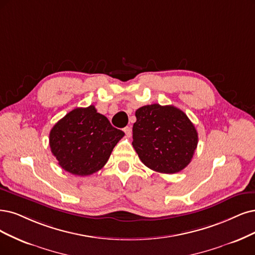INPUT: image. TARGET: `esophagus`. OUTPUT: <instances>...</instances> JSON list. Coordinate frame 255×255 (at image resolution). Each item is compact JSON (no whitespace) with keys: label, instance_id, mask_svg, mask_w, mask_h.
<instances>
[{"label":"esophagus","instance_id":"obj_1","mask_svg":"<svg viewBox=\"0 0 255 255\" xmlns=\"http://www.w3.org/2000/svg\"><path fill=\"white\" fill-rule=\"evenodd\" d=\"M124 132H125V134L127 136H131V133H132V130H131V127H129V126L125 127L124 128Z\"/></svg>","mask_w":255,"mask_h":255}]
</instances>
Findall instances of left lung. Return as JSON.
I'll use <instances>...</instances> for the list:
<instances>
[{
    "label": "left lung",
    "mask_w": 255,
    "mask_h": 255,
    "mask_svg": "<svg viewBox=\"0 0 255 255\" xmlns=\"http://www.w3.org/2000/svg\"><path fill=\"white\" fill-rule=\"evenodd\" d=\"M135 117L132 146L145 166L172 174L189 165L199 136L185 112L174 106L152 104L138 108Z\"/></svg>",
    "instance_id": "obj_1"
}]
</instances>
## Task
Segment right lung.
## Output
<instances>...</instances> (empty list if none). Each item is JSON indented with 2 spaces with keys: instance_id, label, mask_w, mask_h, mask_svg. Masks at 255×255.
Masks as SVG:
<instances>
[{
  "instance_id": "right-lung-1",
  "label": "right lung",
  "mask_w": 255,
  "mask_h": 255,
  "mask_svg": "<svg viewBox=\"0 0 255 255\" xmlns=\"http://www.w3.org/2000/svg\"><path fill=\"white\" fill-rule=\"evenodd\" d=\"M125 135L93 105L75 108L52 127L49 145L59 165L74 175H90L105 164Z\"/></svg>"
}]
</instances>
